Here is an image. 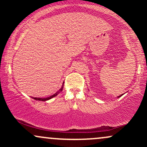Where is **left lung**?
Wrapping results in <instances>:
<instances>
[{
    "label": "left lung",
    "mask_w": 147,
    "mask_h": 147,
    "mask_svg": "<svg viewBox=\"0 0 147 147\" xmlns=\"http://www.w3.org/2000/svg\"><path fill=\"white\" fill-rule=\"evenodd\" d=\"M122 95H123V94H122ZM122 95H119V96H118V97H117V98H118V97H121V96H122Z\"/></svg>",
    "instance_id": "obj_1"
}]
</instances>
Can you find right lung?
<instances>
[{"label":"right lung","instance_id":"add662e5","mask_svg":"<svg viewBox=\"0 0 147 147\" xmlns=\"http://www.w3.org/2000/svg\"><path fill=\"white\" fill-rule=\"evenodd\" d=\"M63 85H62L61 88L59 90V91H57V92H55V93L54 94V95L50 96V97H45V98H41V97H32V99H35V100H38V101H43V102H45V101H48V100H49V99H50L53 98V97H56V96L58 95V94L60 92H61V91L63 90Z\"/></svg>","mask_w":147,"mask_h":147}]
</instances>
